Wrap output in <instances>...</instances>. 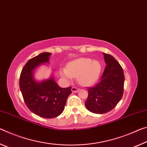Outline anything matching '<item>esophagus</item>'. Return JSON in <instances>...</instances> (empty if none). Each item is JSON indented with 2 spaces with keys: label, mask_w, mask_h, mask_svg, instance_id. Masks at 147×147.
I'll return each instance as SVG.
<instances>
[{
  "label": "esophagus",
  "mask_w": 147,
  "mask_h": 147,
  "mask_svg": "<svg viewBox=\"0 0 147 147\" xmlns=\"http://www.w3.org/2000/svg\"><path fill=\"white\" fill-rule=\"evenodd\" d=\"M79 90V88L76 87V86H73V87L71 88V91L73 92H78Z\"/></svg>",
  "instance_id": "esophagus-1"
}]
</instances>
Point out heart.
Masks as SVG:
<instances>
[{
  "mask_svg": "<svg viewBox=\"0 0 147 147\" xmlns=\"http://www.w3.org/2000/svg\"><path fill=\"white\" fill-rule=\"evenodd\" d=\"M102 65L98 61L89 58H80L69 62L68 68L61 69V75L66 80L78 78L81 85L88 86L94 83L99 78Z\"/></svg>",
  "mask_w": 147,
  "mask_h": 147,
  "instance_id": "heart-1",
  "label": "heart"
}]
</instances>
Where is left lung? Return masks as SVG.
Wrapping results in <instances>:
<instances>
[{
	"mask_svg": "<svg viewBox=\"0 0 147 147\" xmlns=\"http://www.w3.org/2000/svg\"><path fill=\"white\" fill-rule=\"evenodd\" d=\"M106 63L100 82L87 88L85 106L93 113L103 114L111 111L123 96L124 75L122 66L115 58L103 53Z\"/></svg>",
	"mask_w": 147,
	"mask_h": 147,
	"instance_id": "8db88e82",
	"label": "left lung"
}]
</instances>
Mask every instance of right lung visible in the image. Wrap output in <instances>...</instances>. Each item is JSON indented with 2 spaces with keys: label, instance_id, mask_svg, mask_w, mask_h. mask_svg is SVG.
<instances>
[{
  "label": "right lung",
  "instance_id": "add662e5",
  "mask_svg": "<svg viewBox=\"0 0 147 147\" xmlns=\"http://www.w3.org/2000/svg\"><path fill=\"white\" fill-rule=\"evenodd\" d=\"M50 53H42L30 59L21 71L19 87L25 104L33 113L47 119H53L64 111L71 87L61 88L53 78L42 82L33 78L32 72L41 64L49 62Z\"/></svg>",
  "mask_w": 147,
  "mask_h": 147
}]
</instances>
